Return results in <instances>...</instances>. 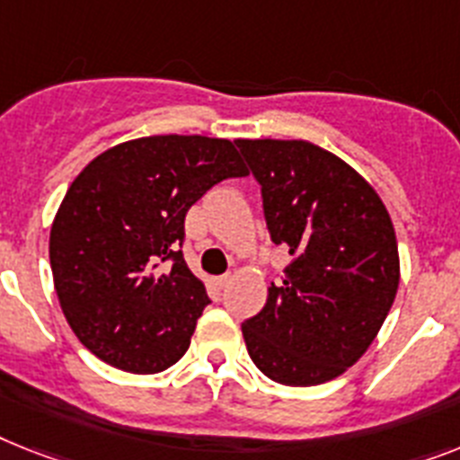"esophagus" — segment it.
<instances>
[{"instance_id": "obj_1", "label": "esophagus", "mask_w": 460, "mask_h": 460, "mask_svg": "<svg viewBox=\"0 0 460 460\" xmlns=\"http://www.w3.org/2000/svg\"><path fill=\"white\" fill-rule=\"evenodd\" d=\"M214 284L218 289H226L227 284H230V275H221V277H214Z\"/></svg>"}]
</instances>
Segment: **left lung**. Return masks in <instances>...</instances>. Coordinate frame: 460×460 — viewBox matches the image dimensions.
I'll list each match as a JSON object with an SVG mask.
<instances>
[{"instance_id":"left-lung-1","label":"left lung","mask_w":460,"mask_h":460,"mask_svg":"<svg viewBox=\"0 0 460 460\" xmlns=\"http://www.w3.org/2000/svg\"><path fill=\"white\" fill-rule=\"evenodd\" d=\"M261 183L270 239L291 253L263 310L242 324L258 369L320 385L362 358L400 287L390 214L358 171L307 140H234Z\"/></svg>"}]
</instances>
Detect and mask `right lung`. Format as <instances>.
I'll return each instance as SVG.
<instances>
[{"label": "right lung", "instance_id": "obj_1", "mask_svg": "<svg viewBox=\"0 0 460 460\" xmlns=\"http://www.w3.org/2000/svg\"><path fill=\"white\" fill-rule=\"evenodd\" d=\"M246 173L233 140L178 134L127 140L82 169L53 218L49 258L60 310L86 350L131 374L183 358L208 305L178 252L185 214L208 188Z\"/></svg>", "mask_w": 460, "mask_h": 460}]
</instances>
